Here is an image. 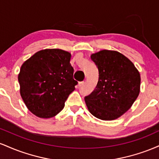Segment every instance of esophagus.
<instances>
[{"mask_svg": "<svg viewBox=\"0 0 159 159\" xmlns=\"http://www.w3.org/2000/svg\"><path fill=\"white\" fill-rule=\"evenodd\" d=\"M84 84V81H81L78 83V87H81V86H83Z\"/></svg>", "mask_w": 159, "mask_h": 159, "instance_id": "1", "label": "esophagus"}]
</instances>
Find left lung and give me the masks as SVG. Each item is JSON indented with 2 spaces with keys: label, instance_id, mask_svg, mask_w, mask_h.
<instances>
[{
  "label": "left lung",
  "instance_id": "left-lung-1",
  "mask_svg": "<svg viewBox=\"0 0 159 159\" xmlns=\"http://www.w3.org/2000/svg\"><path fill=\"white\" fill-rule=\"evenodd\" d=\"M90 57L98 69V81L96 89L85 96L87 108L100 120L117 119L139 95V72L132 61L116 51H100Z\"/></svg>",
  "mask_w": 159,
  "mask_h": 159
}]
</instances>
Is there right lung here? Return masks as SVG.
<instances>
[{"label":"right lung","instance_id":"right-lung-1","mask_svg":"<svg viewBox=\"0 0 159 159\" xmlns=\"http://www.w3.org/2000/svg\"><path fill=\"white\" fill-rule=\"evenodd\" d=\"M71 54L61 49L35 53L21 66L20 93L28 110L40 118H51L63 110L78 81L70 64Z\"/></svg>","mask_w":159,"mask_h":159}]
</instances>
